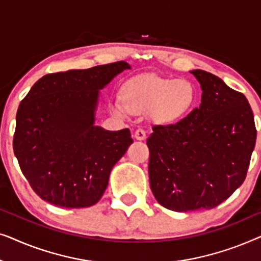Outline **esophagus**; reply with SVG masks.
<instances>
[{
	"label": "esophagus",
	"mask_w": 261,
	"mask_h": 261,
	"mask_svg": "<svg viewBox=\"0 0 261 261\" xmlns=\"http://www.w3.org/2000/svg\"><path fill=\"white\" fill-rule=\"evenodd\" d=\"M134 138L137 139V140H145L146 132L142 129V128H138V129L134 132Z\"/></svg>",
	"instance_id": "34e87169"
}]
</instances>
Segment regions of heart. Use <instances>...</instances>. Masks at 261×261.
Returning <instances> with one entry per match:
<instances>
[{"mask_svg":"<svg viewBox=\"0 0 261 261\" xmlns=\"http://www.w3.org/2000/svg\"><path fill=\"white\" fill-rule=\"evenodd\" d=\"M195 88L187 80H165L155 76H140L127 82L123 98L110 102L114 115L123 116L128 112H148L156 122H173L191 109Z\"/></svg>","mask_w":261,"mask_h":261,"instance_id":"heart-1","label":"heart"}]
</instances>
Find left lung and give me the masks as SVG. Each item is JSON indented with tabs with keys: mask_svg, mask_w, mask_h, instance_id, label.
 Instances as JSON below:
<instances>
[{
	"mask_svg": "<svg viewBox=\"0 0 261 261\" xmlns=\"http://www.w3.org/2000/svg\"><path fill=\"white\" fill-rule=\"evenodd\" d=\"M191 73L202 99L184 119L155 124L147 139L151 190L174 212L215 208L244 183L255 146L251 106L242 92L203 70Z\"/></svg>",
	"mask_w": 261,
	"mask_h": 261,
	"instance_id": "1",
	"label": "left lung"
}]
</instances>
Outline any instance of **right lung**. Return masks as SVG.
<instances>
[{
  "label": "right lung",
  "instance_id": "add662e5",
  "mask_svg": "<svg viewBox=\"0 0 261 261\" xmlns=\"http://www.w3.org/2000/svg\"><path fill=\"white\" fill-rule=\"evenodd\" d=\"M126 62L48 73L21 101L13 148L35 194L62 208L96 204L113 166L133 142L128 128L95 126L98 90Z\"/></svg>",
  "mask_w": 261,
  "mask_h": 261
}]
</instances>
